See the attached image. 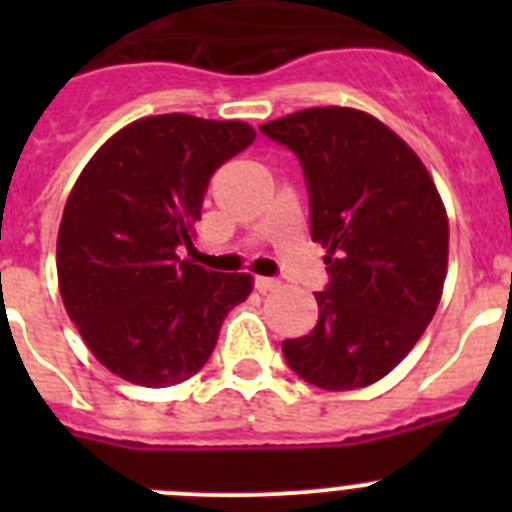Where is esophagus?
I'll list each match as a JSON object with an SVG mask.
<instances>
[{"mask_svg": "<svg viewBox=\"0 0 512 512\" xmlns=\"http://www.w3.org/2000/svg\"><path fill=\"white\" fill-rule=\"evenodd\" d=\"M253 284H256V289H259V292H271V289L279 287V279H274V277H256V279H253Z\"/></svg>", "mask_w": 512, "mask_h": 512, "instance_id": "34e87169", "label": "esophagus"}]
</instances>
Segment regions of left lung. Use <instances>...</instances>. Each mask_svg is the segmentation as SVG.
I'll return each mask as SVG.
<instances>
[{"label": "left lung", "instance_id": "obj_1", "mask_svg": "<svg viewBox=\"0 0 512 512\" xmlns=\"http://www.w3.org/2000/svg\"><path fill=\"white\" fill-rule=\"evenodd\" d=\"M259 130L300 161L312 241L328 251L318 323L282 343L284 361L320 390L374 384L410 354L441 300L449 220L436 184L366 112L312 107Z\"/></svg>", "mask_w": 512, "mask_h": 512}]
</instances>
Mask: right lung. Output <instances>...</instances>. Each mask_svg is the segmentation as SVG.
<instances>
[{"mask_svg":"<svg viewBox=\"0 0 512 512\" xmlns=\"http://www.w3.org/2000/svg\"><path fill=\"white\" fill-rule=\"evenodd\" d=\"M256 130L238 120L156 115L110 138L81 171L58 228V287L69 318L110 372L171 387L210 359L248 274L207 271L192 248L210 179Z\"/></svg>","mask_w":512,"mask_h":512,"instance_id":"right-lung-1","label":"right lung"}]
</instances>
